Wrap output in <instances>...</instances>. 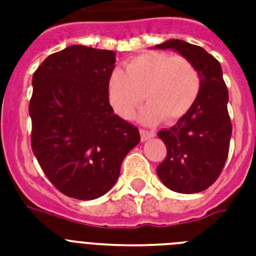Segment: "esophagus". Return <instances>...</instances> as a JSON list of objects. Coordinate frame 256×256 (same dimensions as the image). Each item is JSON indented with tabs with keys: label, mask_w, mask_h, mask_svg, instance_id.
I'll list each match as a JSON object with an SVG mask.
<instances>
[{
	"label": "esophagus",
	"mask_w": 256,
	"mask_h": 256,
	"mask_svg": "<svg viewBox=\"0 0 256 256\" xmlns=\"http://www.w3.org/2000/svg\"><path fill=\"white\" fill-rule=\"evenodd\" d=\"M140 138H142V140H150V138H152V136H156V132H150V130H144V128H140Z\"/></svg>",
	"instance_id": "34e87169"
}]
</instances>
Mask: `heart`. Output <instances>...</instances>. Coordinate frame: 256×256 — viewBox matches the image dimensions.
<instances>
[{
  "mask_svg": "<svg viewBox=\"0 0 256 256\" xmlns=\"http://www.w3.org/2000/svg\"><path fill=\"white\" fill-rule=\"evenodd\" d=\"M200 85L198 68L188 58L152 50L130 58L124 70H114L106 94L112 110L124 120H132L144 96L148 104L142 108L140 120L171 124L190 112Z\"/></svg>",
  "mask_w": 256,
  "mask_h": 256,
  "instance_id": "b5f03b06",
  "label": "heart"
}]
</instances>
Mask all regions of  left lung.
<instances>
[{
    "instance_id": "obj_1",
    "label": "left lung",
    "mask_w": 256,
    "mask_h": 256,
    "mask_svg": "<svg viewBox=\"0 0 256 256\" xmlns=\"http://www.w3.org/2000/svg\"><path fill=\"white\" fill-rule=\"evenodd\" d=\"M156 48L174 49L188 58L198 68L202 81L190 112L171 128L158 132L168 156L158 164L156 174L170 190L182 194L200 192L218 179L230 148L232 124L222 66L203 48L182 40H170Z\"/></svg>"
}]
</instances>
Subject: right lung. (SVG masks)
<instances>
[{"instance_id": "obj_1", "label": "right lung", "mask_w": 256, "mask_h": 256, "mask_svg": "<svg viewBox=\"0 0 256 256\" xmlns=\"http://www.w3.org/2000/svg\"><path fill=\"white\" fill-rule=\"evenodd\" d=\"M116 53L73 45L52 54L33 74L32 148L62 194L90 200L106 194L140 136L114 114L106 85Z\"/></svg>"}]
</instances>
